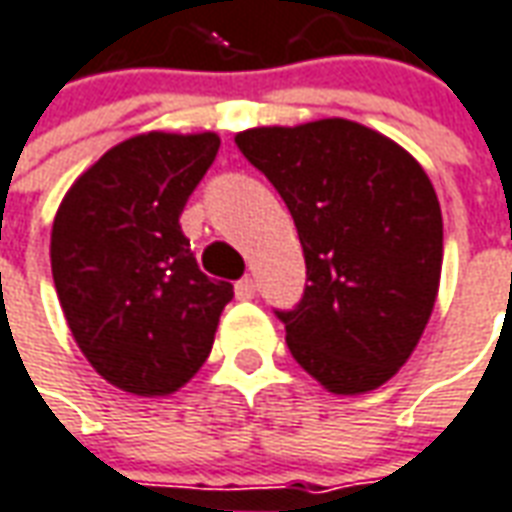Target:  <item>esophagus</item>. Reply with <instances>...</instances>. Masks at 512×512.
Wrapping results in <instances>:
<instances>
[{
  "instance_id": "1",
  "label": "esophagus",
  "mask_w": 512,
  "mask_h": 512,
  "mask_svg": "<svg viewBox=\"0 0 512 512\" xmlns=\"http://www.w3.org/2000/svg\"><path fill=\"white\" fill-rule=\"evenodd\" d=\"M235 296L244 299V302L255 299V280L252 277H241V280L235 282Z\"/></svg>"
}]
</instances>
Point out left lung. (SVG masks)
<instances>
[{"mask_svg": "<svg viewBox=\"0 0 512 512\" xmlns=\"http://www.w3.org/2000/svg\"><path fill=\"white\" fill-rule=\"evenodd\" d=\"M241 155L277 188L307 285L285 324L293 360L332 393L391 380L430 321L443 260L441 205L402 146L346 119L257 127Z\"/></svg>", "mask_w": 512, "mask_h": 512, "instance_id": "8db88e82", "label": "left lung"}]
</instances>
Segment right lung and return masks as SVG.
Returning <instances> with one entry per match:
<instances>
[{
    "label": "right lung",
    "mask_w": 512,
    "mask_h": 512,
    "mask_svg": "<svg viewBox=\"0 0 512 512\" xmlns=\"http://www.w3.org/2000/svg\"><path fill=\"white\" fill-rule=\"evenodd\" d=\"M219 146L213 132L135 135L99 157L57 210V299L82 355L121 391H177L210 355L232 285L199 268L180 216Z\"/></svg>",
    "instance_id": "1"
}]
</instances>
